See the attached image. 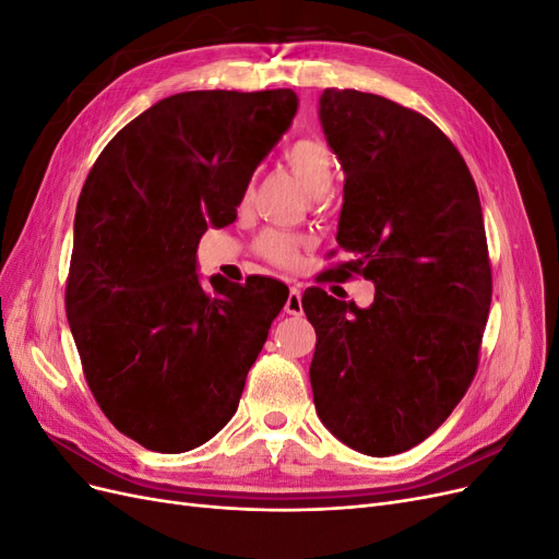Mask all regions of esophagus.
Listing matches in <instances>:
<instances>
[{"label": "esophagus", "mask_w": 559, "mask_h": 559, "mask_svg": "<svg viewBox=\"0 0 559 559\" xmlns=\"http://www.w3.org/2000/svg\"><path fill=\"white\" fill-rule=\"evenodd\" d=\"M286 314H300L302 312V302H300V286L294 284L289 289V298H286V306H284Z\"/></svg>", "instance_id": "34e87169"}]
</instances>
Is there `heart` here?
Wrapping results in <instances>:
<instances>
[{"label":"heart","mask_w":559,"mask_h":559,"mask_svg":"<svg viewBox=\"0 0 559 559\" xmlns=\"http://www.w3.org/2000/svg\"><path fill=\"white\" fill-rule=\"evenodd\" d=\"M286 165L294 175L306 183V189L314 195L326 193L335 175V156L324 140L306 138L294 142L286 148ZM308 247V240L298 233L270 228L261 233L257 240V251L270 263L280 267H296L300 263V253Z\"/></svg>","instance_id":"obj_1"}]
</instances>
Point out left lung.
<instances>
[{
  "label": "left lung",
  "instance_id": "left-lung-1",
  "mask_svg": "<svg viewBox=\"0 0 559 559\" xmlns=\"http://www.w3.org/2000/svg\"><path fill=\"white\" fill-rule=\"evenodd\" d=\"M319 118L345 170L335 240L354 253L335 280H370L376 300L302 294L314 408L352 450L389 456L429 438L476 378L492 302L480 198L460 151L415 109L326 88Z\"/></svg>",
  "mask_w": 559,
  "mask_h": 559
}]
</instances>
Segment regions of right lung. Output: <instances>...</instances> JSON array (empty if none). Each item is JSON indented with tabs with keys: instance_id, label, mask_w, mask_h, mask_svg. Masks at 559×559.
Listing matches in <instances>:
<instances>
[{
	"instance_id": "add662e5",
	"label": "right lung",
	"mask_w": 559,
	"mask_h": 559,
	"mask_svg": "<svg viewBox=\"0 0 559 559\" xmlns=\"http://www.w3.org/2000/svg\"><path fill=\"white\" fill-rule=\"evenodd\" d=\"M296 109L289 88L165 97L116 132L83 183L64 310L97 405L146 450H193L228 425L289 296L257 275L212 277L207 292L195 251L210 226L235 222Z\"/></svg>"
}]
</instances>
